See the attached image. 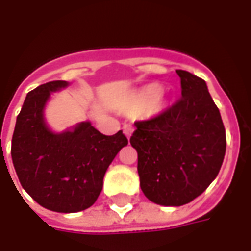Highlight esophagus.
Wrapping results in <instances>:
<instances>
[{
  "label": "esophagus",
  "mask_w": 251,
  "mask_h": 251,
  "mask_svg": "<svg viewBox=\"0 0 251 251\" xmlns=\"http://www.w3.org/2000/svg\"><path fill=\"white\" fill-rule=\"evenodd\" d=\"M133 130H134V126L131 125V124H124V133H125L127 138L131 136Z\"/></svg>",
  "instance_id": "1"
}]
</instances>
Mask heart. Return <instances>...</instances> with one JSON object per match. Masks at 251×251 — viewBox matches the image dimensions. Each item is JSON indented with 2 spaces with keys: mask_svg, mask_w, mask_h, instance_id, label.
<instances>
[{
  "mask_svg": "<svg viewBox=\"0 0 251 251\" xmlns=\"http://www.w3.org/2000/svg\"><path fill=\"white\" fill-rule=\"evenodd\" d=\"M161 87L158 84H149L142 87L138 93L136 94V99H134V103L138 106H149L153 102H156L160 95H161Z\"/></svg>",
  "mask_w": 251,
  "mask_h": 251,
  "instance_id": "b5f03b06",
  "label": "heart"
}]
</instances>
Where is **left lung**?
I'll use <instances>...</instances> for the list:
<instances>
[{
    "label": "left lung",
    "instance_id": "obj_1",
    "mask_svg": "<svg viewBox=\"0 0 251 251\" xmlns=\"http://www.w3.org/2000/svg\"><path fill=\"white\" fill-rule=\"evenodd\" d=\"M181 98L153 118L134 122L140 185L160 205L187 204L215 179L226 153V130L207 84L176 70Z\"/></svg>",
    "mask_w": 251,
    "mask_h": 251
}]
</instances>
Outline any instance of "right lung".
I'll use <instances>...</instances> for the list:
<instances>
[{"instance_id": "obj_1", "label": "right lung", "mask_w": 251, "mask_h": 251, "mask_svg": "<svg viewBox=\"0 0 251 251\" xmlns=\"http://www.w3.org/2000/svg\"><path fill=\"white\" fill-rule=\"evenodd\" d=\"M66 80L41 84L28 93L12 137V160L23 188L44 208L79 212L91 207L103 187V176L117 153L127 145L122 131L104 136L90 122L53 133L44 107Z\"/></svg>"}]
</instances>
